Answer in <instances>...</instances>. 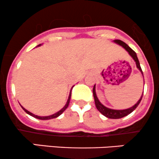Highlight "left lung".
<instances>
[{
	"label": "left lung",
	"mask_w": 159,
	"mask_h": 159,
	"mask_svg": "<svg viewBox=\"0 0 159 159\" xmlns=\"http://www.w3.org/2000/svg\"><path fill=\"white\" fill-rule=\"evenodd\" d=\"M113 42H115L116 43L119 44V45L122 46V47L128 52V54L132 57L133 59L134 60L135 62H136L137 67L139 69V70L141 72V74H143H143L142 69H141V67H140V62H139L138 58H137L136 52H135L131 48H130L129 46H128L127 44L123 42V41H122V40H113ZM143 94L141 95V97H140V98L139 99V101L137 102L136 104H134L133 107H130L128 109H125V110H113V109H110V108L106 107L103 106L102 103L100 102L98 98V97H97L96 92H95V85H94V88H93V95H94V103H95L96 107H97L98 110L100 113H101V114H103L104 116L107 117V118H109V119H120V118H122V117H124V116H128V114H130L131 113H132L134 110L137 107V106H138L139 103H140V101H141L142 98H143Z\"/></svg>",
	"instance_id": "8db88e82"
}]
</instances>
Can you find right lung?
<instances>
[{"label": "right lung", "instance_id": "1", "mask_svg": "<svg viewBox=\"0 0 159 159\" xmlns=\"http://www.w3.org/2000/svg\"><path fill=\"white\" fill-rule=\"evenodd\" d=\"M40 45H41V44H40V45H38L37 46H40ZM74 86H73V87H74ZM73 87H72V89H73ZM72 89H71V90H72ZM71 90H70V94H69L68 99H67V103H66L65 106L64 107L62 108L61 110H59V111L57 112V113H56L52 114V115H51V116H39L34 115V114H33L32 113H31V112L28 111V110H27L26 109H25L24 107H23L22 106V105H21V107H22V108L23 109V110H25V113H27L28 114V115L34 117V118H36V119H41V120H47V119H55V118H57V117L61 115V114L62 113H63V112L65 111V110H66V109L67 108V107H68L69 103H70V97H71Z\"/></svg>", "mask_w": 159, "mask_h": 159}]
</instances>
